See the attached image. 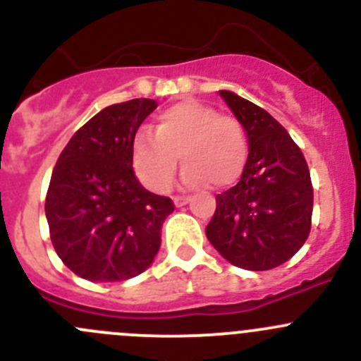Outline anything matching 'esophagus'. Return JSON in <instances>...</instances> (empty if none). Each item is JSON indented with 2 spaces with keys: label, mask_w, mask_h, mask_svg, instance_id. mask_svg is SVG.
Masks as SVG:
<instances>
[{
  "label": "esophagus",
  "mask_w": 361,
  "mask_h": 361,
  "mask_svg": "<svg viewBox=\"0 0 361 361\" xmlns=\"http://www.w3.org/2000/svg\"><path fill=\"white\" fill-rule=\"evenodd\" d=\"M190 199H192L190 195H176V197H173V201L178 207H180V206H185L187 202H190Z\"/></svg>",
  "instance_id": "esophagus-1"
}]
</instances>
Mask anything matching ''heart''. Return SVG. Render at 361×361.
Returning a JSON list of instances; mask_svg holds the SVG:
<instances>
[{"label": "heart", "instance_id": "obj_1", "mask_svg": "<svg viewBox=\"0 0 361 361\" xmlns=\"http://www.w3.org/2000/svg\"><path fill=\"white\" fill-rule=\"evenodd\" d=\"M250 157V137L241 120L220 115L207 104L185 101L159 115L154 134L141 130L133 143L140 180L155 192L171 187L178 159L188 185L235 183Z\"/></svg>", "mask_w": 361, "mask_h": 361}]
</instances>
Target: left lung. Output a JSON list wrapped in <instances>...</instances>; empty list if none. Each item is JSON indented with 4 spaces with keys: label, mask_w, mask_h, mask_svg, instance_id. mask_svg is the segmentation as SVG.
Masks as SVG:
<instances>
[{
    "label": "left lung",
    "mask_w": 361,
    "mask_h": 361,
    "mask_svg": "<svg viewBox=\"0 0 361 361\" xmlns=\"http://www.w3.org/2000/svg\"><path fill=\"white\" fill-rule=\"evenodd\" d=\"M250 137V157L235 187L216 195L206 227L232 265L269 271L293 257L311 232L312 183L307 162L285 127L264 108L220 90Z\"/></svg>",
    "instance_id": "obj_1"
}]
</instances>
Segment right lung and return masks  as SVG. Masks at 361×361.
<instances>
[{
  "mask_svg": "<svg viewBox=\"0 0 361 361\" xmlns=\"http://www.w3.org/2000/svg\"><path fill=\"white\" fill-rule=\"evenodd\" d=\"M155 108L154 99L104 108L57 159L45 214L54 250L80 278L126 281L147 271L160 248L174 204L143 188L133 169L134 136Z\"/></svg>",
  "mask_w": 361,
  "mask_h": 361,
  "instance_id": "obj_1",
  "label": "right lung"
}]
</instances>
